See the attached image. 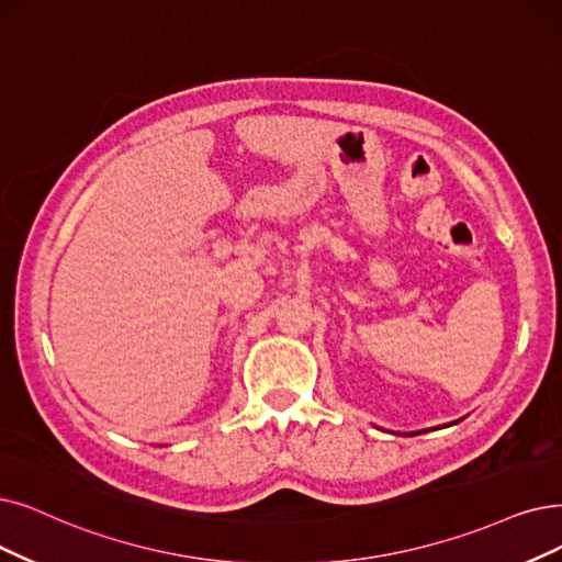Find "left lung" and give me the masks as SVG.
I'll return each mask as SVG.
<instances>
[{
    "mask_svg": "<svg viewBox=\"0 0 562 562\" xmlns=\"http://www.w3.org/2000/svg\"><path fill=\"white\" fill-rule=\"evenodd\" d=\"M408 436H417V434H408Z\"/></svg>",
    "mask_w": 562,
    "mask_h": 562,
    "instance_id": "1",
    "label": "left lung"
}]
</instances>
